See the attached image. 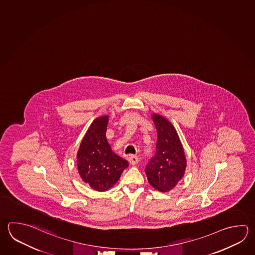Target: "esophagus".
Wrapping results in <instances>:
<instances>
[{"label": "esophagus", "mask_w": 255, "mask_h": 255, "mask_svg": "<svg viewBox=\"0 0 255 255\" xmlns=\"http://www.w3.org/2000/svg\"><path fill=\"white\" fill-rule=\"evenodd\" d=\"M128 160L131 165H136L139 162V158L136 155H130L128 156Z\"/></svg>", "instance_id": "obj_1"}]
</instances>
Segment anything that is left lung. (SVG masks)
<instances>
[{
    "label": "left lung",
    "mask_w": 255,
    "mask_h": 255,
    "mask_svg": "<svg viewBox=\"0 0 255 255\" xmlns=\"http://www.w3.org/2000/svg\"><path fill=\"white\" fill-rule=\"evenodd\" d=\"M152 118L157 132L156 149L145 165V172L150 185L160 192H167L184 175L185 152L174 126L161 116L154 114Z\"/></svg>",
    "instance_id": "obj_1"
}]
</instances>
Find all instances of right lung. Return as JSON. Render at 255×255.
Returning <instances> with one entry per match:
<instances>
[{"mask_svg":"<svg viewBox=\"0 0 255 255\" xmlns=\"http://www.w3.org/2000/svg\"><path fill=\"white\" fill-rule=\"evenodd\" d=\"M109 117L92 122L77 154L78 169L82 180L96 191L104 192L120 179L128 162L111 150L106 132Z\"/></svg>","mask_w":255,"mask_h":255,"instance_id":"right-lung-1","label":"right lung"}]
</instances>
